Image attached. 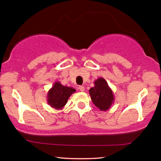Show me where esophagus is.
<instances>
[{
    "mask_svg": "<svg viewBox=\"0 0 161 161\" xmlns=\"http://www.w3.org/2000/svg\"><path fill=\"white\" fill-rule=\"evenodd\" d=\"M78 89H79V90H80V92H83L85 90V87L83 86H80Z\"/></svg>",
    "mask_w": 161,
    "mask_h": 161,
    "instance_id": "1",
    "label": "esophagus"
}]
</instances>
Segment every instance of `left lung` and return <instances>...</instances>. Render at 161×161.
I'll return each instance as SVG.
<instances>
[{
  "label": "left lung",
  "mask_w": 161,
  "mask_h": 161,
  "mask_svg": "<svg viewBox=\"0 0 161 161\" xmlns=\"http://www.w3.org/2000/svg\"><path fill=\"white\" fill-rule=\"evenodd\" d=\"M94 86L89 89L92 101L100 111H106L114 103V95L107 81L99 78L94 82Z\"/></svg>",
  "instance_id": "left-lung-1"
}]
</instances>
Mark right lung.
Wrapping results in <instances>:
<instances>
[{"label":"right lung","mask_w":161,"mask_h":161,"mask_svg":"<svg viewBox=\"0 0 161 161\" xmlns=\"http://www.w3.org/2000/svg\"><path fill=\"white\" fill-rule=\"evenodd\" d=\"M75 92V89L74 88L63 86L59 81H56L47 92V101L48 105L56 110L63 109L67 104L68 99Z\"/></svg>","instance_id":"add662e5"}]
</instances>
